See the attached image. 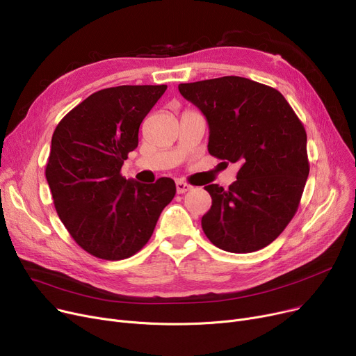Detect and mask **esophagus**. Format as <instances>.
Returning a JSON list of instances; mask_svg holds the SVG:
<instances>
[{"mask_svg": "<svg viewBox=\"0 0 356 356\" xmlns=\"http://www.w3.org/2000/svg\"><path fill=\"white\" fill-rule=\"evenodd\" d=\"M193 187L190 184H187V182H184V181H177V193L178 194H184V193H187V191H190Z\"/></svg>", "mask_w": 356, "mask_h": 356, "instance_id": "34e87169", "label": "esophagus"}]
</instances>
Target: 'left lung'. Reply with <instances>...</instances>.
Instances as JSON below:
<instances>
[{
    "mask_svg": "<svg viewBox=\"0 0 356 356\" xmlns=\"http://www.w3.org/2000/svg\"><path fill=\"white\" fill-rule=\"evenodd\" d=\"M178 90L207 118L210 155L241 163L227 190L204 187L211 209L202 230L233 253L268 246L297 213L310 172L306 129L280 91L248 78L179 83Z\"/></svg>",
    "mask_w": 356,
    "mask_h": 356,
    "instance_id": "8db88e82",
    "label": "left lung"
}]
</instances>
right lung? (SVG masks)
Instances as JSON below:
<instances>
[{"label": "right lung", "mask_w": 356, "mask_h": 356, "mask_svg": "<svg viewBox=\"0 0 356 356\" xmlns=\"http://www.w3.org/2000/svg\"><path fill=\"white\" fill-rule=\"evenodd\" d=\"M166 86H120L97 91L56 126L46 163L54 204L72 239L90 255L120 261L150 239L177 188L127 181L123 162L139 143V127Z\"/></svg>", "instance_id": "1"}]
</instances>
